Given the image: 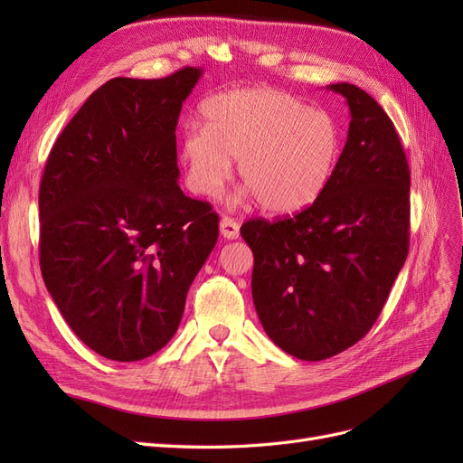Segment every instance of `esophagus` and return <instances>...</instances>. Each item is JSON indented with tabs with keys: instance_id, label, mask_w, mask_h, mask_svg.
Segmentation results:
<instances>
[{
	"instance_id": "34e87169",
	"label": "esophagus",
	"mask_w": 463,
	"mask_h": 463,
	"mask_svg": "<svg viewBox=\"0 0 463 463\" xmlns=\"http://www.w3.org/2000/svg\"><path fill=\"white\" fill-rule=\"evenodd\" d=\"M220 233L226 237V240H237V237H240V223L230 216H223L220 220Z\"/></svg>"
}]
</instances>
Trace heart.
Returning a JSON list of instances; mask_svg holds the SVG:
<instances>
[{"label":"heart","mask_w":463,"mask_h":463,"mask_svg":"<svg viewBox=\"0 0 463 463\" xmlns=\"http://www.w3.org/2000/svg\"><path fill=\"white\" fill-rule=\"evenodd\" d=\"M204 128L181 137L187 185L213 197L230 179L233 162L260 206L298 213L313 204L334 175L342 129L325 109L284 90L257 87L218 94L203 106Z\"/></svg>","instance_id":"1"}]
</instances>
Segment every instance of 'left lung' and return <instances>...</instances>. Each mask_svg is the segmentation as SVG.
Returning <instances> with one entry per match:
<instances>
[{
	"instance_id": "1",
	"label": "left lung",
	"mask_w": 463,
	"mask_h": 463,
	"mask_svg": "<svg viewBox=\"0 0 463 463\" xmlns=\"http://www.w3.org/2000/svg\"><path fill=\"white\" fill-rule=\"evenodd\" d=\"M328 89L352 121L325 193L298 214L241 226L260 325L303 361L338 355L373 328L410 250V165L394 123L359 87Z\"/></svg>"
}]
</instances>
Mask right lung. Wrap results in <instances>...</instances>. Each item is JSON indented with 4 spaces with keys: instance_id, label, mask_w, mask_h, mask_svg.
<instances>
[{
    "instance_id": "obj_1",
    "label": "right lung",
    "mask_w": 463,
    "mask_h": 463,
    "mask_svg": "<svg viewBox=\"0 0 463 463\" xmlns=\"http://www.w3.org/2000/svg\"><path fill=\"white\" fill-rule=\"evenodd\" d=\"M203 75L116 77L50 150L40 181V270L67 325L96 354L138 361L174 338L218 214L177 185L175 128Z\"/></svg>"
}]
</instances>
